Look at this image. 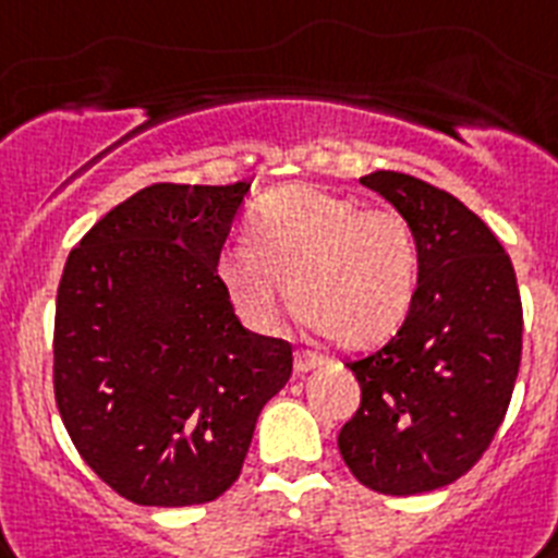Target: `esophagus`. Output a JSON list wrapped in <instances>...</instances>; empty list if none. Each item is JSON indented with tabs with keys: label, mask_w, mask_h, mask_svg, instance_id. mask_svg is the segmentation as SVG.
Masks as SVG:
<instances>
[{
	"label": "esophagus",
	"mask_w": 558,
	"mask_h": 558,
	"mask_svg": "<svg viewBox=\"0 0 558 558\" xmlns=\"http://www.w3.org/2000/svg\"><path fill=\"white\" fill-rule=\"evenodd\" d=\"M323 356H319V353H314V351H298L294 353V373H300V376H303V373H308V371H314V367H319L323 365Z\"/></svg>",
	"instance_id": "esophagus-1"
}]
</instances>
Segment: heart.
Masks as SVG:
<instances>
[{
    "instance_id": "obj_1",
    "label": "heart",
    "mask_w": 558,
    "mask_h": 558,
    "mask_svg": "<svg viewBox=\"0 0 558 558\" xmlns=\"http://www.w3.org/2000/svg\"><path fill=\"white\" fill-rule=\"evenodd\" d=\"M418 260L413 225L399 210L289 185L260 198L250 244H227L216 269L250 326H278L289 283L294 306L314 328L339 345L367 348L404 323Z\"/></svg>"
}]
</instances>
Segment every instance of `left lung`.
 I'll return each mask as SVG.
<instances>
[{
	"instance_id": "1",
	"label": "left lung",
	"mask_w": 558,
	"mask_h": 558,
	"mask_svg": "<svg viewBox=\"0 0 558 558\" xmlns=\"http://www.w3.org/2000/svg\"><path fill=\"white\" fill-rule=\"evenodd\" d=\"M360 182L413 225L418 286L396 337L348 362L362 401L337 444L362 486L410 497L463 477L500 429L520 373V289L497 235L452 193L396 171Z\"/></svg>"
}]
</instances>
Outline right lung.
Listing matches in <instances>:
<instances>
[{
  "mask_svg": "<svg viewBox=\"0 0 558 558\" xmlns=\"http://www.w3.org/2000/svg\"><path fill=\"white\" fill-rule=\"evenodd\" d=\"M250 182L143 187L70 252L52 385L72 444L137 506H198L239 481L292 345L241 326L216 264Z\"/></svg>",
  "mask_w": 558,
  "mask_h": 558,
  "instance_id": "right-lung-1",
  "label": "right lung"
}]
</instances>
